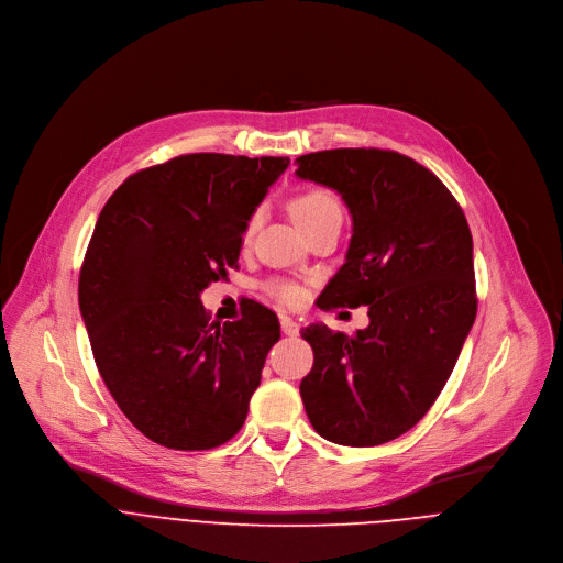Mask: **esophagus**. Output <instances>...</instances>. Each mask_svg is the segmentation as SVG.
I'll return each instance as SVG.
<instances>
[{
    "label": "esophagus",
    "mask_w": 563,
    "mask_h": 563,
    "mask_svg": "<svg viewBox=\"0 0 563 563\" xmlns=\"http://www.w3.org/2000/svg\"><path fill=\"white\" fill-rule=\"evenodd\" d=\"M280 328H283V334H287V336H298V332H300V325L287 313L280 316Z\"/></svg>",
    "instance_id": "34e87169"
}]
</instances>
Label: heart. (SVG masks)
<instances>
[{"mask_svg": "<svg viewBox=\"0 0 563 563\" xmlns=\"http://www.w3.org/2000/svg\"><path fill=\"white\" fill-rule=\"evenodd\" d=\"M291 213L302 231L311 229L318 222L330 220V218L343 220L341 200L330 189H323V187H309V189L298 191L291 200ZM254 229H256V216H252L245 227V240H250L254 235ZM272 291L280 302H287V305H291L300 298V289L291 283H274Z\"/></svg>", "mask_w": 563, "mask_h": 563, "instance_id": "1", "label": "heart"}]
</instances>
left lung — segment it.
Here are the masks:
<instances>
[{"label": "left lung", "instance_id": "left-lung-1", "mask_svg": "<svg viewBox=\"0 0 563 563\" xmlns=\"http://www.w3.org/2000/svg\"><path fill=\"white\" fill-rule=\"evenodd\" d=\"M296 176L341 194L352 213L345 265L318 305H367L347 336L309 325L313 367L300 380L313 430L372 448L415 428L450 378L476 316L472 233L448 187L417 159L383 148L296 157Z\"/></svg>", "mask_w": 563, "mask_h": 563}]
</instances>
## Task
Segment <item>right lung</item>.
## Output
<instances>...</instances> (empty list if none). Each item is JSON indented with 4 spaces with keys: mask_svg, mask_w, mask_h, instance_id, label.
I'll list each match as a JSON object with an SVG mask.
<instances>
[{
    "mask_svg": "<svg viewBox=\"0 0 563 563\" xmlns=\"http://www.w3.org/2000/svg\"><path fill=\"white\" fill-rule=\"evenodd\" d=\"M289 157L178 155L107 200L79 272L100 376L153 443L211 450L243 428L278 318L261 302L209 323L200 294L238 267L243 233Z\"/></svg>",
    "mask_w": 563,
    "mask_h": 563,
    "instance_id": "add662e5",
    "label": "right lung"
}]
</instances>
